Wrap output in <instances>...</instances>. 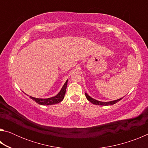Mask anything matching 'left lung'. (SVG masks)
I'll use <instances>...</instances> for the list:
<instances>
[{
	"mask_svg": "<svg viewBox=\"0 0 148 148\" xmlns=\"http://www.w3.org/2000/svg\"><path fill=\"white\" fill-rule=\"evenodd\" d=\"M85 95H86V97L87 99L88 100L89 102H91V103H92L93 104H96V105H101V106H108V105H113L114 104H116V102H119L120 100H121L122 98H120L119 99H117V100H115V101H109V102H102V101H97L96 99H92V97H91L89 96V95L86 93V92H85Z\"/></svg>",
	"mask_w": 148,
	"mask_h": 148,
	"instance_id": "8db88e82",
	"label": "left lung"
}]
</instances>
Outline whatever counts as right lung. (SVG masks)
Instances as JSON below:
<instances>
[{"mask_svg": "<svg viewBox=\"0 0 148 148\" xmlns=\"http://www.w3.org/2000/svg\"><path fill=\"white\" fill-rule=\"evenodd\" d=\"M68 80L67 79L66 82H65L63 86L62 87L61 89L60 90V91L58 92V94L56 95V96L50 97V98L47 99H39V98H35V97L29 96V95H27V96H29L30 98L33 100L36 103L41 105H53L56 104H58L59 102H61L62 100H63L64 97L65 92H66V89L67 87V83H68Z\"/></svg>", "mask_w": 148, "mask_h": 148, "instance_id": "obj_1", "label": "right lung"}]
</instances>
